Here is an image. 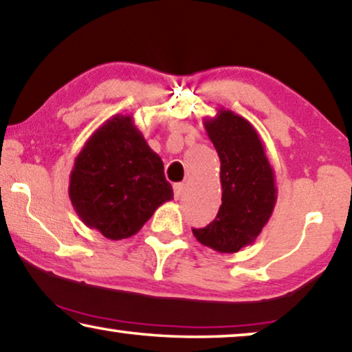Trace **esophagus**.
<instances>
[{"instance_id": "obj_1", "label": "esophagus", "mask_w": 352, "mask_h": 352, "mask_svg": "<svg viewBox=\"0 0 352 352\" xmlns=\"http://www.w3.org/2000/svg\"><path fill=\"white\" fill-rule=\"evenodd\" d=\"M184 192H186V184H175V198L181 199Z\"/></svg>"}]
</instances>
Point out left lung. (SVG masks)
<instances>
[{
  "label": "left lung",
  "instance_id": "obj_1",
  "mask_svg": "<svg viewBox=\"0 0 352 352\" xmlns=\"http://www.w3.org/2000/svg\"><path fill=\"white\" fill-rule=\"evenodd\" d=\"M203 124L220 157L221 206L206 228L192 231L199 244L236 253L255 242L272 215L275 175L256 129L245 118L219 108Z\"/></svg>",
  "mask_w": 352,
  "mask_h": 352
}]
</instances>
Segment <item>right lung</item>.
I'll return each instance as SVG.
<instances>
[{
  "instance_id": "add662e5",
  "label": "right lung",
  "mask_w": 352,
  "mask_h": 352,
  "mask_svg": "<svg viewBox=\"0 0 352 352\" xmlns=\"http://www.w3.org/2000/svg\"><path fill=\"white\" fill-rule=\"evenodd\" d=\"M69 181L75 212L111 241L137 234L160 204L173 199L164 162L131 115H115L91 135Z\"/></svg>"
}]
</instances>
